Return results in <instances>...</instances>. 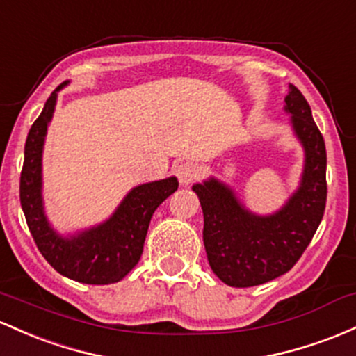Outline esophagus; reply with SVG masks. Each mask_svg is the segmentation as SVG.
Returning <instances> with one entry per match:
<instances>
[{
  "mask_svg": "<svg viewBox=\"0 0 356 356\" xmlns=\"http://www.w3.org/2000/svg\"><path fill=\"white\" fill-rule=\"evenodd\" d=\"M175 171H177V177L179 179V183H181V185H185V186L190 185V183H193L195 179L200 177V173H202L200 166L193 161L179 163Z\"/></svg>",
  "mask_w": 356,
  "mask_h": 356,
  "instance_id": "34e87169",
  "label": "esophagus"
}]
</instances>
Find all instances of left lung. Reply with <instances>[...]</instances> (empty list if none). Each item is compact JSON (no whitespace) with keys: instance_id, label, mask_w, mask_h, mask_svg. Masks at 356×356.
<instances>
[{"instance_id":"obj_1","label":"left lung","mask_w":356,"mask_h":356,"mask_svg":"<svg viewBox=\"0 0 356 356\" xmlns=\"http://www.w3.org/2000/svg\"><path fill=\"white\" fill-rule=\"evenodd\" d=\"M286 109L305 145L306 166L299 188L273 217H255L241 207L232 190L210 179L195 185L203 210V243L210 267L225 284H264L291 270L316 234L326 207V147L311 107L291 86Z\"/></svg>"}]
</instances>
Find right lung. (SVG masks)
Wrapping results in <instances>:
<instances>
[{"label": "right lung", "mask_w": 356, "mask_h": 356, "mask_svg": "<svg viewBox=\"0 0 356 356\" xmlns=\"http://www.w3.org/2000/svg\"><path fill=\"white\" fill-rule=\"evenodd\" d=\"M31 126L25 143V161L19 177V202L38 250L57 273L86 284H111L121 281L141 259L147 227L154 210L178 188L177 178L136 186L118 211L102 225L79 237H58L47 223L42 209V147L47 126L54 114L57 92Z\"/></svg>", "instance_id": "obj_1"}]
</instances>
